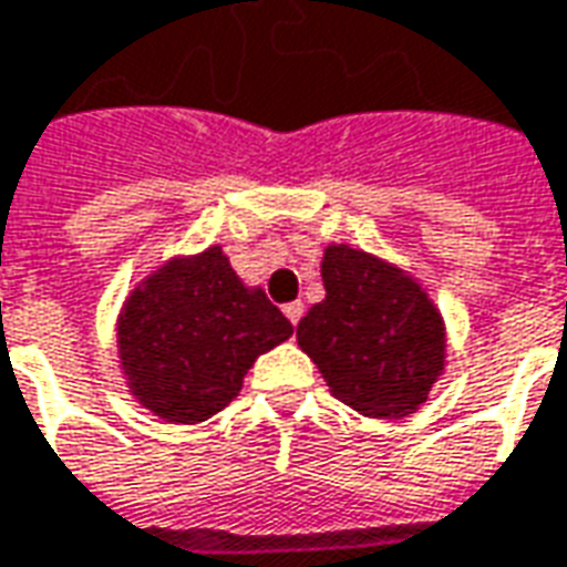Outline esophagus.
<instances>
[{"mask_svg":"<svg viewBox=\"0 0 567 567\" xmlns=\"http://www.w3.org/2000/svg\"><path fill=\"white\" fill-rule=\"evenodd\" d=\"M284 315L290 318V324L296 328V324L302 321V315H306V306H302V302H290V306H284Z\"/></svg>","mask_w":567,"mask_h":567,"instance_id":"1","label":"esophagus"}]
</instances>
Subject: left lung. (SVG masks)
Wrapping results in <instances>:
<instances>
[{
    "instance_id": "1",
    "label": "left lung",
    "mask_w": 567,
    "mask_h": 567,
    "mask_svg": "<svg viewBox=\"0 0 567 567\" xmlns=\"http://www.w3.org/2000/svg\"><path fill=\"white\" fill-rule=\"evenodd\" d=\"M324 299L299 321V349L330 393L368 417L417 412L446 374V321L409 271L330 243L321 258Z\"/></svg>"
}]
</instances>
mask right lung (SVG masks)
Returning <instances> with one entry per match:
<instances>
[{
  "label": "right lung",
  "mask_w": 567,
  "mask_h": 567,
  "mask_svg": "<svg viewBox=\"0 0 567 567\" xmlns=\"http://www.w3.org/2000/svg\"><path fill=\"white\" fill-rule=\"evenodd\" d=\"M115 330L127 393L162 421L199 424L239 396L246 371L290 340L292 324L208 246L143 277Z\"/></svg>",
  "instance_id": "obj_1"
}]
</instances>
